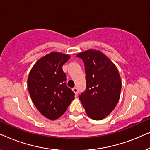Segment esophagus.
Returning a JSON list of instances; mask_svg holds the SVG:
<instances>
[{
	"label": "esophagus",
	"mask_w": 150,
	"mask_h": 150,
	"mask_svg": "<svg viewBox=\"0 0 150 150\" xmlns=\"http://www.w3.org/2000/svg\"><path fill=\"white\" fill-rule=\"evenodd\" d=\"M72 90H73V91L74 92V93L76 94V95H77V94L79 93V89H78L77 87H74Z\"/></svg>",
	"instance_id": "obj_1"
}]
</instances>
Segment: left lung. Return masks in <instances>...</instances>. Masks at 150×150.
<instances>
[{"label":"left lung","instance_id":"obj_1","mask_svg":"<svg viewBox=\"0 0 150 150\" xmlns=\"http://www.w3.org/2000/svg\"><path fill=\"white\" fill-rule=\"evenodd\" d=\"M76 57L84 62L87 83L79 99L90 118L101 120L113 110L120 100L122 81L118 69L104 53L95 49Z\"/></svg>","mask_w":150,"mask_h":150}]
</instances>
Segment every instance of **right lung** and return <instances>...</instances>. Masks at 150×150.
I'll use <instances>...</instances> for the list:
<instances>
[{
	"mask_svg": "<svg viewBox=\"0 0 150 150\" xmlns=\"http://www.w3.org/2000/svg\"><path fill=\"white\" fill-rule=\"evenodd\" d=\"M68 54L52 52L42 57L32 67L28 77V92L42 115L50 120L58 119L74 99V93L67 87L62 66Z\"/></svg>",
	"mask_w": 150,
	"mask_h": 150,
	"instance_id": "1",
	"label": "right lung"
}]
</instances>
